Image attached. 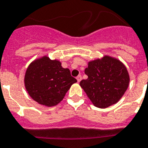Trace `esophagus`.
Returning <instances> with one entry per match:
<instances>
[{
	"instance_id": "34e87169",
	"label": "esophagus",
	"mask_w": 148,
	"mask_h": 148,
	"mask_svg": "<svg viewBox=\"0 0 148 148\" xmlns=\"http://www.w3.org/2000/svg\"><path fill=\"white\" fill-rule=\"evenodd\" d=\"M76 79L77 80V82L79 83L80 80H81V79H82V77H81V75H78V76L76 77Z\"/></svg>"
}]
</instances>
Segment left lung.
I'll use <instances>...</instances> for the list:
<instances>
[{
  "mask_svg": "<svg viewBox=\"0 0 148 148\" xmlns=\"http://www.w3.org/2000/svg\"><path fill=\"white\" fill-rule=\"evenodd\" d=\"M84 72L88 78L81 80L80 86L93 105L101 109L119 101L130 81L124 64L108 55L89 62Z\"/></svg>",
  "mask_w": 148,
  "mask_h": 148,
  "instance_id": "left-lung-1",
  "label": "left lung"
}]
</instances>
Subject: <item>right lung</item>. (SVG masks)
<instances>
[{"label":"right lung","mask_w":148,"mask_h":148,"mask_svg":"<svg viewBox=\"0 0 148 148\" xmlns=\"http://www.w3.org/2000/svg\"><path fill=\"white\" fill-rule=\"evenodd\" d=\"M77 80L58 60L43 56L31 62L26 69L24 84L33 100L51 107L62 101Z\"/></svg>","instance_id":"1"}]
</instances>
